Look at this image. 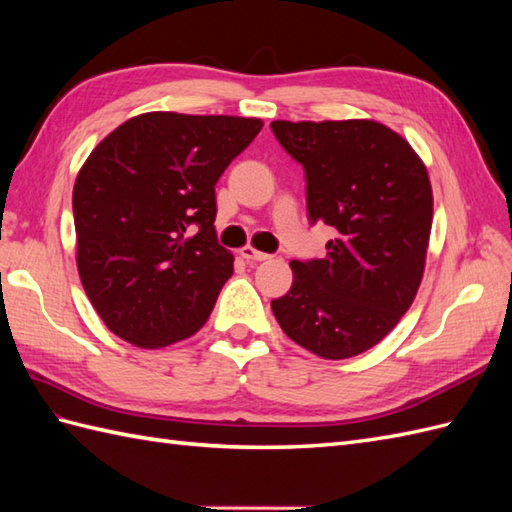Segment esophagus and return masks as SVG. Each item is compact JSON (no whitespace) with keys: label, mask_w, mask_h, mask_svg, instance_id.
<instances>
[{"label":"esophagus","mask_w":512,"mask_h":512,"mask_svg":"<svg viewBox=\"0 0 512 512\" xmlns=\"http://www.w3.org/2000/svg\"><path fill=\"white\" fill-rule=\"evenodd\" d=\"M239 255H242L246 262L255 264V262H266V259H270L268 253H262V250H255L253 246H244L242 250H239Z\"/></svg>","instance_id":"obj_1"}]
</instances>
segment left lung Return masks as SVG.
<instances>
[{"label": "left lung", "instance_id": "1", "mask_svg": "<svg viewBox=\"0 0 512 512\" xmlns=\"http://www.w3.org/2000/svg\"><path fill=\"white\" fill-rule=\"evenodd\" d=\"M277 143L306 173L308 220L334 228L323 259L292 262L273 312L292 341L341 361L396 328L416 297L433 195L416 151L374 121H275Z\"/></svg>", "mask_w": 512, "mask_h": 512}]
</instances>
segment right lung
<instances>
[{
  "label": "right lung",
  "instance_id": "add662e5",
  "mask_svg": "<svg viewBox=\"0 0 512 512\" xmlns=\"http://www.w3.org/2000/svg\"><path fill=\"white\" fill-rule=\"evenodd\" d=\"M264 123L151 112L116 127L74 182L76 266L116 336L165 347L209 319L233 255L215 235V182Z\"/></svg>",
  "mask_w": 512,
  "mask_h": 512
}]
</instances>
